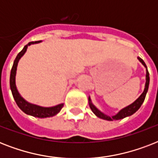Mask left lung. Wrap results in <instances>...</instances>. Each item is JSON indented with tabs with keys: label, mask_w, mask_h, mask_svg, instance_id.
I'll return each instance as SVG.
<instances>
[{
	"label": "left lung",
	"mask_w": 158,
	"mask_h": 158,
	"mask_svg": "<svg viewBox=\"0 0 158 158\" xmlns=\"http://www.w3.org/2000/svg\"><path fill=\"white\" fill-rule=\"evenodd\" d=\"M138 59L139 60L140 62L142 63L143 65H144L146 68V64L144 63V61L143 60V59H141L140 57H138ZM149 73L147 69V74H146V84H145V89H144V91L143 93L140 97L135 102H133L131 105L128 106L127 107L124 108L122 110H120V112L116 114L114 116H108L106 115H104L103 113H102L100 110H98L97 109L95 106H94L91 102V99L90 98H89V106L91 108L92 111L95 114V115L99 118H102V119H103V120H120V119H123V118L126 117V116H129V115H133L134 113L136 112L140 108L141 105L143 104V101H144L145 99V97H146V94H147V92H148V85H149Z\"/></svg>",
	"instance_id": "1"
}]
</instances>
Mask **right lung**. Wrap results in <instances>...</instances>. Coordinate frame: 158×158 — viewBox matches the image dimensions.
I'll use <instances>...</instances> for the list:
<instances>
[{
    "label": "right lung",
    "mask_w": 158,
    "mask_h": 158,
    "mask_svg": "<svg viewBox=\"0 0 158 158\" xmlns=\"http://www.w3.org/2000/svg\"><path fill=\"white\" fill-rule=\"evenodd\" d=\"M40 41H36V42H32L29 43L28 45L24 46L23 50L21 51L16 56L15 61H14L13 66L11 69L10 71V89L12 92V95L14 97V99L15 101L16 104L20 108L21 110H23V112L28 114V115H33L35 117L38 118H46L53 116V115H56L57 113L59 112L60 110H61L64 104L61 103L60 105H57L53 107H42V106H38L37 105H33V104L28 103L19 95V94L17 91L15 86V74H16V69H17V64H18L19 60L20 59V57L25 53L28 46L33 44V43H38Z\"/></svg>",
    "instance_id": "add662e5"
}]
</instances>
